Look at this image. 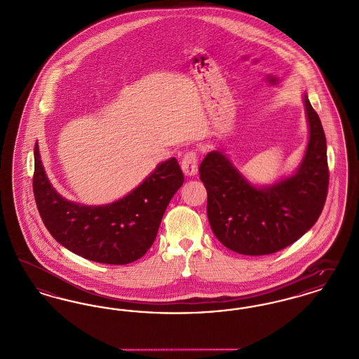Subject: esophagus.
<instances>
[{"label": "esophagus", "instance_id": "esophagus-1", "mask_svg": "<svg viewBox=\"0 0 359 359\" xmlns=\"http://www.w3.org/2000/svg\"><path fill=\"white\" fill-rule=\"evenodd\" d=\"M182 170L184 175L194 176L198 172V154L195 151H188L182 158Z\"/></svg>", "mask_w": 359, "mask_h": 359}]
</instances>
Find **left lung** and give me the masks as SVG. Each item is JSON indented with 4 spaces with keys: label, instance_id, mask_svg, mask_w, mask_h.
<instances>
[{
    "label": "left lung",
    "instance_id": "1",
    "mask_svg": "<svg viewBox=\"0 0 359 359\" xmlns=\"http://www.w3.org/2000/svg\"><path fill=\"white\" fill-rule=\"evenodd\" d=\"M304 103L309 141L296 175L272 187L256 188L221 152H210L199 167L212 233L236 253H276L307 233L323 211L330 179L325 130L307 97Z\"/></svg>",
    "mask_w": 359,
    "mask_h": 359
}]
</instances>
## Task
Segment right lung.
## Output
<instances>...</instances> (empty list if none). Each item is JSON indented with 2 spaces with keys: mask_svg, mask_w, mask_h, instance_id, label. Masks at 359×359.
Instances as JSON below:
<instances>
[{
  "mask_svg": "<svg viewBox=\"0 0 359 359\" xmlns=\"http://www.w3.org/2000/svg\"><path fill=\"white\" fill-rule=\"evenodd\" d=\"M184 176L175 157L161 163L142 184L106 205H82L51 186L34 144V201L52 237L72 253L100 264L125 265L154 245L158 226Z\"/></svg>",
  "mask_w": 359,
  "mask_h": 359,
  "instance_id": "1",
  "label": "right lung"
}]
</instances>
